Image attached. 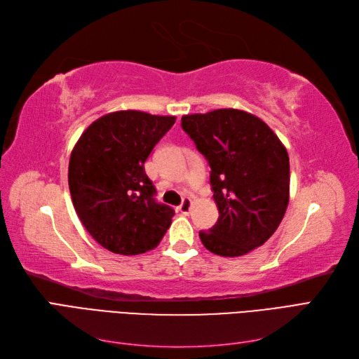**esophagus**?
<instances>
[{
  "mask_svg": "<svg viewBox=\"0 0 359 359\" xmlns=\"http://www.w3.org/2000/svg\"><path fill=\"white\" fill-rule=\"evenodd\" d=\"M191 205H193V202H191V199H190V198H184V199H182V202H181V205H180V211H181V214L187 215V214L190 212V210H191Z\"/></svg>",
  "mask_w": 359,
  "mask_h": 359,
  "instance_id": "obj_1",
  "label": "esophagus"
}]
</instances>
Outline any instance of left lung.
Wrapping results in <instances>:
<instances>
[{"mask_svg": "<svg viewBox=\"0 0 359 359\" xmlns=\"http://www.w3.org/2000/svg\"><path fill=\"white\" fill-rule=\"evenodd\" d=\"M182 130L211 168L219 220L201 231L211 253L235 257L265 244L289 203V156L262 119L240 109L184 115Z\"/></svg>", "mask_w": 359, "mask_h": 359, "instance_id": "1", "label": "left lung"}]
</instances>
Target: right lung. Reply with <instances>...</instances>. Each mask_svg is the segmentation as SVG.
Masks as SVG:
<instances>
[{"instance_id": "add662e5", "label": "right lung", "mask_w": 359, "mask_h": 359, "mask_svg": "<svg viewBox=\"0 0 359 359\" xmlns=\"http://www.w3.org/2000/svg\"><path fill=\"white\" fill-rule=\"evenodd\" d=\"M175 116L140 111L103 115L76 142L69 189L85 229L106 250L132 256L158 245L175 214L154 199L145 161Z\"/></svg>"}]
</instances>
